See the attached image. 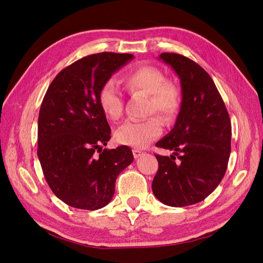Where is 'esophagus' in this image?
Listing matches in <instances>:
<instances>
[{"label":"esophagus","mask_w":263,"mask_h":263,"mask_svg":"<svg viewBox=\"0 0 263 263\" xmlns=\"http://www.w3.org/2000/svg\"><path fill=\"white\" fill-rule=\"evenodd\" d=\"M133 154H134V157L137 159V158H139L144 153H141V151L138 150V149H134V150H133Z\"/></svg>","instance_id":"1"}]
</instances>
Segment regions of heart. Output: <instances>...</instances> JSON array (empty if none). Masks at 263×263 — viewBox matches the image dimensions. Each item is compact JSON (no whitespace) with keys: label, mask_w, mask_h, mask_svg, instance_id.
Returning a JSON list of instances; mask_svg holds the SVG:
<instances>
[{"label":"heart","mask_w":263,"mask_h":263,"mask_svg":"<svg viewBox=\"0 0 263 263\" xmlns=\"http://www.w3.org/2000/svg\"><path fill=\"white\" fill-rule=\"evenodd\" d=\"M124 82L132 93L149 95L150 113L157 112L168 123L177 118L182 105V93L176 83L166 81L160 69L151 66L139 67L127 74ZM99 103L103 113L112 121H117L122 116L124 101L114 81L108 80L101 86ZM161 133L160 118L151 117L146 121H127L116 130L115 139L122 145L144 148Z\"/></svg>","instance_id":"heart-1"}]
</instances>
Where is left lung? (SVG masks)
Segmentation results:
<instances>
[{"instance_id":"1","label":"left lung","mask_w":263,"mask_h":263,"mask_svg":"<svg viewBox=\"0 0 263 263\" xmlns=\"http://www.w3.org/2000/svg\"><path fill=\"white\" fill-rule=\"evenodd\" d=\"M159 59L179 77L182 105L171 132L156 144L174 153L156 155L159 169L151 187L161 203L183 208L203 201L224 178L232 125L216 85L201 66L178 53L163 52Z\"/></svg>"}]
</instances>
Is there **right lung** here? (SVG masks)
<instances>
[{
	"instance_id": "1",
	"label": "right lung",
	"mask_w": 263,
	"mask_h": 263,
	"mask_svg": "<svg viewBox=\"0 0 263 263\" xmlns=\"http://www.w3.org/2000/svg\"><path fill=\"white\" fill-rule=\"evenodd\" d=\"M133 58L115 52L87 55L60 71L45 94L37 155L53 194L72 208L106 206L118 174L134 161L129 147L102 148L110 139V127L99 103L101 86Z\"/></svg>"
}]
</instances>
